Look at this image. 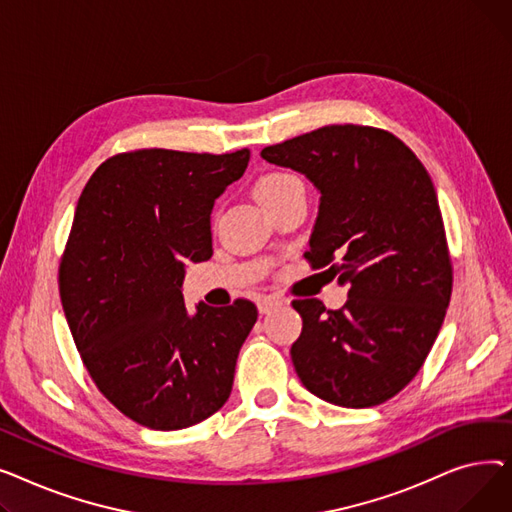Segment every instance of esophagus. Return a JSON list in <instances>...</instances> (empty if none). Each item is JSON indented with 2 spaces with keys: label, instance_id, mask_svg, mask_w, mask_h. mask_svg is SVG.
<instances>
[{
  "label": "esophagus",
  "instance_id": "obj_1",
  "mask_svg": "<svg viewBox=\"0 0 512 512\" xmlns=\"http://www.w3.org/2000/svg\"><path fill=\"white\" fill-rule=\"evenodd\" d=\"M278 305H282V301L278 297H261L257 307H259V313H270L272 309H276Z\"/></svg>",
  "mask_w": 512,
  "mask_h": 512
}]
</instances>
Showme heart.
<instances>
[{"label": "heart", "mask_w": 512, "mask_h": 512, "mask_svg": "<svg viewBox=\"0 0 512 512\" xmlns=\"http://www.w3.org/2000/svg\"><path fill=\"white\" fill-rule=\"evenodd\" d=\"M294 191H303V182L290 172H267L255 184V195L265 207H272Z\"/></svg>", "instance_id": "obj_1"}]
</instances>
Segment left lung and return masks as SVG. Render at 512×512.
I'll return each instance as SVG.
<instances>
[{"label": "left lung", "mask_w": 512, "mask_h": 512, "mask_svg": "<svg viewBox=\"0 0 512 512\" xmlns=\"http://www.w3.org/2000/svg\"><path fill=\"white\" fill-rule=\"evenodd\" d=\"M261 157L315 184L321 199L305 259L348 286L336 311L317 299L292 301L303 317L292 365L332 405H382L415 378L450 303L452 263L434 182L405 143L373 126H324L265 147Z\"/></svg>", "instance_id": "1"}]
</instances>
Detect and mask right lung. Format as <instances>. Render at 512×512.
Segmentation results:
<instances>
[{"mask_svg": "<svg viewBox=\"0 0 512 512\" xmlns=\"http://www.w3.org/2000/svg\"><path fill=\"white\" fill-rule=\"evenodd\" d=\"M249 149H139L95 170L60 261V299L91 380L145 427L172 432L224 407L257 307H184L188 261H207L211 209L247 170Z\"/></svg>", "mask_w": 512, "mask_h": 512, "instance_id": "right-lung-1", "label": "right lung"}]
</instances>
